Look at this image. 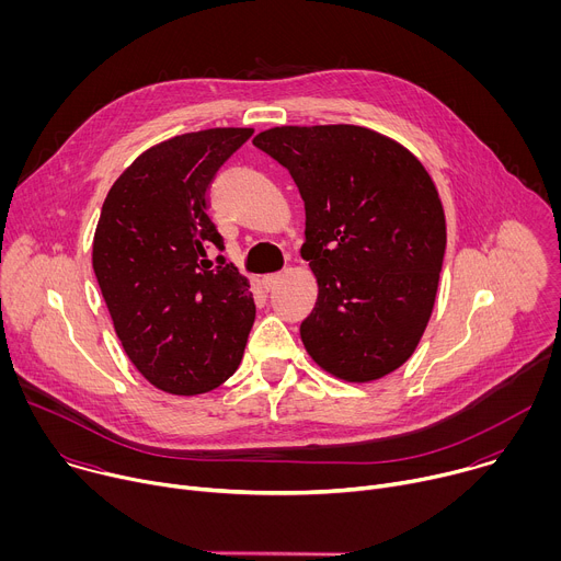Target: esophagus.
Segmentation results:
<instances>
[{
  "instance_id": "34e87169",
  "label": "esophagus",
  "mask_w": 561,
  "mask_h": 561,
  "mask_svg": "<svg viewBox=\"0 0 561 561\" xmlns=\"http://www.w3.org/2000/svg\"><path fill=\"white\" fill-rule=\"evenodd\" d=\"M279 277H282L279 273H273V275H264V277H262V288H264L266 293H268V290H273V288L277 286Z\"/></svg>"
}]
</instances>
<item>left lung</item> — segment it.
Wrapping results in <instances>:
<instances>
[{
    "label": "left lung",
    "instance_id": "left-lung-1",
    "mask_svg": "<svg viewBox=\"0 0 561 561\" xmlns=\"http://www.w3.org/2000/svg\"><path fill=\"white\" fill-rule=\"evenodd\" d=\"M253 144L295 180L306 208L301 257L317 301L299 333L346 381H373L417 348L433 312L446 219L420 159L370 128L277 126Z\"/></svg>",
    "mask_w": 561,
    "mask_h": 561
}]
</instances>
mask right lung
Segmentation results:
<instances>
[{
  "instance_id": "1",
  "label": "right lung",
  "mask_w": 561,
  "mask_h": 561,
  "mask_svg": "<svg viewBox=\"0 0 561 561\" xmlns=\"http://www.w3.org/2000/svg\"><path fill=\"white\" fill-rule=\"evenodd\" d=\"M253 128L178 135L141 152L108 191L93 239V271L115 333L159 390L202 394L244 357L255 322L251 284L224 251L208 191Z\"/></svg>"
}]
</instances>
